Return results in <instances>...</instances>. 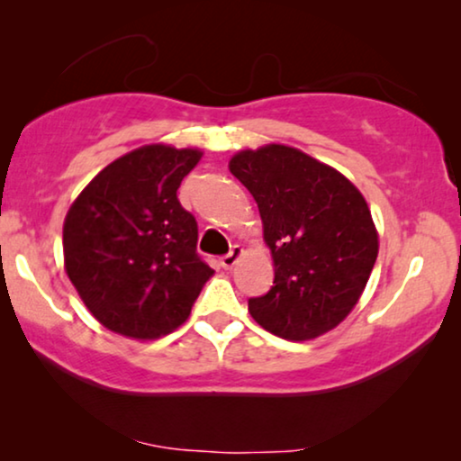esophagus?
<instances>
[{
	"mask_svg": "<svg viewBox=\"0 0 461 461\" xmlns=\"http://www.w3.org/2000/svg\"><path fill=\"white\" fill-rule=\"evenodd\" d=\"M241 254H243V249L241 248H239V245H232V248H230V251H229V254H226V256H222V258H220V267H222V268H226V270H230L232 267H235V264H237V260H239V258H241Z\"/></svg>",
	"mask_w": 461,
	"mask_h": 461,
	"instance_id": "34e87169",
	"label": "esophagus"
}]
</instances>
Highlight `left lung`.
I'll return each mask as SVG.
<instances>
[{
	"label": "left lung",
	"instance_id": "obj_1",
	"mask_svg": "<svg viewBox=\"0 0 461 461\" xmlns=\"http://www.w3.org/2000/svg\"><path fill=\"white\" fill-rule=\"evenodd\" d=\"M229 169L256 199L275 262L251 317L292 342L323 336L348 317L375 264L367 201L338 169L283 144L241 150Z\"/></svg>",
	"mask_w": 461,
	"mask_h": 461
}]
</instances>
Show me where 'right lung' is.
<instances>
[{
	"instance_id": "add662e5",
	"label": "right lung",
	"mask_w": 461,
	"mask_h": 461,
	"mask_svg": "<svg viewBox=\"0 0 461 461\" xmlns=\"http://www.w3.org/2000/svg\"><path fill=\"white\" fill-rule=\"evenodd\" d=\"M197 149L149 144L109 163L65 218V270L106 330L153 339L182 325L213 275L178 201Z\"/></svg>"
}]
</instances>
